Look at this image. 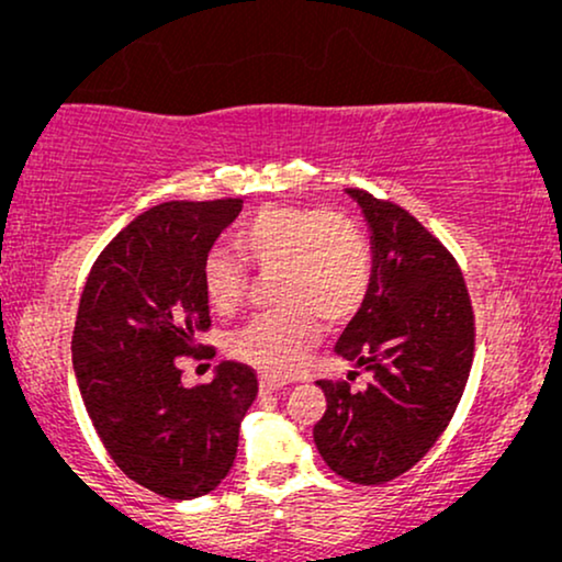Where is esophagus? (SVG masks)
I'll return each instance as SVG.
<instances>
[{
	"instance_id": "obj_1",
	"label": "esophagus",
	"mask_w": 562,
	"mask_h": 562,
	"mask_svg": "<svg viewBox=\"0 0 562 562\" xmlns=\"http://www.w3.org/2000/svg\"><path fill=\"white\" fill-rule=\"evenodd\" d=\"M283 386H286V381L283 379H276V375H268V373L260 375V391H263V394H273V391H281Z\"/></svg>"
}]
</instances>
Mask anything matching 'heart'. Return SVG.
Segmentation results:
<instances>
[{
    "label": "heart",
    "instance_id": "heart-1",
    "mask_svg": "<svg viewBox=\"0 0 562 562\" xmlns=\"http://www.w3.org/2000/svg\"><path fill=\"white\" fill-rule=\"evenodd\" d=\"M235 248L210 250L202 281L214 312L233 314L248 299L250 271L273 276L279 310L258 314L229 337L237 360L286 375L317 345L322 322L340 327L371 289V245L348 214L317 206L268 204L237 229Z\"/></svg>",
    "mask_w": 562,
    "mask_h": 562
}]
</instances>
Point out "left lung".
I'll list each match as a JSON object with an SVG mask.
<instances>
[{
	"mask_svg": "<svg viewBox=\"0 0 562 562\" xmlns=\"http://www.w3.org/2000/svg\"><path fill=\"white\" fill-rule=\"evenodd\" d=\"M348 194L371 227L373 271L335 352L368 383L350 391L348 381H317L327 412L314 445L337 475L379 486L417 465L450 425L473 366L475 322L450 250L398 204L363 189Z\"/></svg>",
	"mask_w": 562,
	"mask_h": 562,
	"instance_id": "1",
	"label": "left lung"
}]
</instances>
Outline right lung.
<instances>
[{
  "label": "right lung",
  "instance_id": "1",
  "mask_svg": "<svg viewBox=\"0 0 562 562\" xmlns=\"http://www.w3.org/2000/svg\"><path fill=\"white\" fill-rule=\"evenodd\" d=\"M243 199L166 202L135 217L102 250L74 327V371L99 440L120 471L153 494L214 491L237 456L258 396L252 368L225 360L212 383L187 389L179 358H212L202 268Z\"/></svg>",
  "mask_w": 562,
  "mask_h": 562
}]
</instances>
